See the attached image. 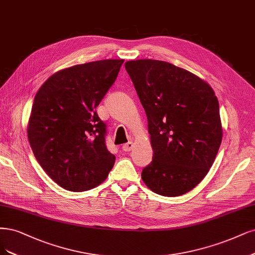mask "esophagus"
Masks as SVG:
<instances>
[{
    "label": "esophagus",
    "mask_w": 255,
    "mask_h": 255,
    "mask_svg": "<svg viewBox=\"0 0 255 255\" xmlns=\"http://www.w3.org/2000/svg\"><path fill=\"white\" fill-rule=\"evenodd\" d=\"M133 147H134V143L131 142V141H128V143L122 145V150H124L125 152H129Z\"/></svg>",
    "instance_id": "obj_1"
}]
</instances>
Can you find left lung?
<instances>
[{"label":"left lung","instance_id":"1","mask_svg":"<svg viewBox=\"0 0 255 255\" xmlns=\"http://www.w3.org/2000/svg\"><path fill=\"white\" fill-rule=\"evenodd\" d=\"M126 69L145 111L154 150L141 178L156 194H186L204 179L222 143L215 93L199 77L164 61H128Z\"/></svg>","mask_w":255,"mask_h":255}]
</instances>
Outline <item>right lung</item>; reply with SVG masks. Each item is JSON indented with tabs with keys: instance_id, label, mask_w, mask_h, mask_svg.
I'll use <instances>...</instances> for the list:
<instances>
[{
	"instance_id": "add662e5",
	"label": "right lung",
	"mask_w": 255,
	"mask_h": 255,
	"mask_svg": "<svg viewBox=\"0 0 255 255\" xmlns=\"http://www.w3.org/2000/svg\"><path fill=\"white\" fill-rule=\"evenodd\" d=\"M125 60H101L50 76L34 97L27 135L34 157L60 187L82 192L109 176L116 157L105 144L107 126L96 108Z\"/></svg>"
}]
</instances>
